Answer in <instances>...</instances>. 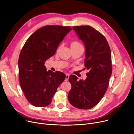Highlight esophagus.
<instances>
[{
  "label": "esophagus",
  "mask_w": 134,
  "mask_h": 134,
  "mask_svg": "<svg viewBox=\"0 0 134 134\" xmlns=\"http://www.w3.org/2000/svg\"><path fill=\"white\" fill-rule=\"evenodd\" d=\"M69 78V74H66V76H65V81H68Z\"/></svg>",
  "instance_id": "esophagus-1"
}]
</instances>
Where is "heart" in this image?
Here are the masks:
<instances>
[{
	"mask_svg": "<svg viewBox=\"0 0 134 134\" xmlns=\"http://www.w3.org/2000/svg\"><path fill=\"white\" fill-rule=\"evenodd\" d=\"M79 46H82V44L80 42L77 41H74L71 43V47H76Z\"/></svg>",
	"mask_w": 134,
	"mask_h": 134,
	"instance_id": "obj_1",
	"label": "heart"
}]
</instances>
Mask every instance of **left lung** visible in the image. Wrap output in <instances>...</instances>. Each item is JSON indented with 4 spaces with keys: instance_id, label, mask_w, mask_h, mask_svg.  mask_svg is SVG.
I'll use <instances>...</instances> for the list:
<instances>
[{
    "instance_id": "1",
    "label": "left lung",
    "mask_w": 134,
    "mask_h": 134,
    "mask_svg": "<svg viewBox=\"0 0 134 134\" xmlns=\"http://www.w3.org/2000/svg\"><path fill=\"white\" fill-rule=\"evenodd\" d=\"M72 28L85 43V69L89 72L85 80L78 81L73 75L69 76L71 89L68 99L75 107L88 110L99 103L109 87L112 71L111 49L105 36L90 25Z\"/></svg>"
}]
</instances>
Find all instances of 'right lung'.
Instances as JSON below:
<instances>
[{"label":"right lung","instance_id":"1","mask_svg":"<svg viewBox=\"0 0 134 134\" xmlns=\"http://www.w3.org/2000/svg\"><path fill=\"white\" fill-rule=\"evenodd\" d=\"M71 30L70 26L49 25L36 30L25 42L18 59L19 80L25 98L35 107L51 103L57 88L65 74L46 71L44 63L55 53L64 37Z\"/></svg>","mask_w":134,"mask_h":134}]
</instances>
